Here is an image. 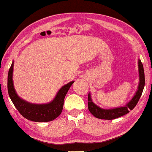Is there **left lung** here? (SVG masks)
I'll use <instances>...</instances> for the list:
<instances>
[{"instance_id": "obj_1", "label": "left lung", "mask_w": 152, "mask_h": 152, "mask_svg": "<svg viewBox=\"0 0 152 152\" xmlns=\"http://www.w3.org/2000/svg\"><path fill=\"white\" fill-rule=\"evenodd\" d=\"M138 70L140 81L138 90L134 94L133 98L130 102H128L124 107L111 108V109H104L100 108L98 106L94 104L91 99V94H88V108L90 113L97 118L104 120H113L125 115L129 113L136 107L137 103L141 97L145 85V76L144 67H143L141 60L138 59Z\"/></svg>"}]
</instances>
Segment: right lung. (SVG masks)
<instances>
[{"mask_svg": "<svg viewBox=\"0 0 152 152\" xmlns=\"http://www.w3.org/2000/svg\"><path fill=\"white\" fill-rule=\"evenodd\" d=\"M13 66L14 61L8 71V92L11 101L19 113L25 118L36 122H50L58 117L63 110L65 96L74 81H71L63 86L50 102L40 104H32L20 98L16 93L12 81Z\"/></svg>", "mask_w": 152, "mask_h": 152, "instance_id": "1", "label": "right lung"}]
</instances>
